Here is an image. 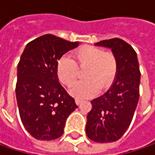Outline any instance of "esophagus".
Listing matches in <instances>:
<instances>
[{"label": "esophagus", "instance_id": "34e87169", "mask_svg": "<svg viewBox=\"0 0 155 155\" xmlns=\"http://www.w3.org/2000/svg\"><path fill=\"white\" fill-rule=\"evenodd\" d=\"M75 102H76L77 105H80V104H81V103L83 102V101H82V100H80V99H76V100H75Z\"/></svg>", "mask_w": 155, "mask_h": 155}]
</instances>
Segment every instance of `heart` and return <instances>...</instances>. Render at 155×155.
Masks as SVG:
<instances>
[{
	"label": "heart",
	"mask_w": 155,
	"mask_h": 155,
	"mask_svg": "<svg viewBox=\"0 0 155 155\" xmlns=\"http://www.w3.org/2000/svg\"><path fill=\"white\" fill-rule=\"evenodd\" d=\"M84 69L83 78L74 84L70 92L79 99L94 96L99 89L109 88L117 77L118 63L112 52H105L102 48L83 46L74 53V60L68 56L59 59L56 73L60 81L67 87L72 86L79 76V69Z\"/></svg>",
	"instance_id": "obj_1"
}]
</instances>
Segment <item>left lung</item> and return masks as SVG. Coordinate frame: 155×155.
Here are the masks:
<instances>
[{"label":"left lung","instance_id":"1","mask_svg":"<svg viewBox=\"0 0 155 155\" xmlns=\"http://www.w3.org/2000/svg\"><path fill=\"white\" fill-rule=\"evenodd\" d=\"M95 46L111 48L118 69L108 91L91 101L86 134L94 142L111 143L121 138L133 119L139 100V64L134 48L120 38L102 40Z\"/></svg>","mask_w":155,"mask_h":155}]
</instances>
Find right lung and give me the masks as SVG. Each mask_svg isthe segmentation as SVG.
Segmentation results:
<instances>
[{
  "label": "right lung",
  "mask_w": 155,
  "mask_h": 155,
  "mask_svg": "<svg viewBox=\"0 0 155 155\" xmlns=\"http://www.w3.org/2000/svg\"><path fill=\"white\" fill-rule=\"evenodd\" d=\"M78 46L79 42L47 34L29 42L20 56L17 103L23 126L36 139L60 137L68 116L78 108L60 84L56 73L58 60Z\"/></svg>",
  "instance_id": "obj_1"
}]
</instances>
